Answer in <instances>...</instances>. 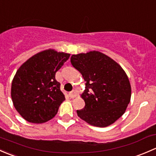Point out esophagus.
Listing matches in <instances>:
<instances>
[{"mask_svg":"<svg viewBox=\"0 0 156 156\" xmlns=\"http://www.w3.org/2000/svg\"><path fill=\"white\" fill-rule=\"evenodd\" d=\"M69 97L71 98V99H73V98L76 97V96H77V92H76V90H73V91H71L69 93Z\"/></svg>","mask_w":156,"mask_h":156,"instance_id":"34e87169","label":"esophagus"}]
</instances>
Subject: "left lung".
<instances>
[{
  "label": "left lung",
  "mask_w": 156,
  "mask_h": 156,
  "mask_svg": "<svg viewBox=\"0 0 156 156\" xmlns=\"http://www.w3.org/2000/svg\"><path fill=\"white\" fill-rule=\"evenodd\" d=\"M71 63L82 75L85 102L78 116L96 127L111 126L123 115L130 102L132 88L126 72L108 55L90 51L73 55Z\"/></svg>",
  "instance_id": "8db88e82"
}]
</instances>
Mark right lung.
<instances>
[{"label":"right lung","mask_w":156,"mask_h":156,"mask_svg":"<svg viewBox=\"0 0 156 156\" xmlns=\"http://www.w3.org/2000/svg\"><path fill=\"white\" fill-rule=\"evenodd\" d=\"M70 54L46 49L33 55L18 69L11 86L16 111L26 121L43 123L55 117L65 100L55 73Z\"/></svg>","instance_id":"right-lung-1"}]
</instances>
